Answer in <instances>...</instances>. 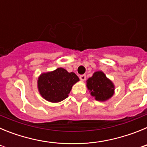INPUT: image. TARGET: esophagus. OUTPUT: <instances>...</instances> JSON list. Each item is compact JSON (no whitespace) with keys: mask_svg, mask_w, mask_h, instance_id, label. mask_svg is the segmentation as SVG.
Segmentation results:
<instances>
[{"mask_svg":"<svg viewBox=\"0 0 147 147\" xmlns=\"http://www.w3.org/2000/svg\"><path fill=\"white\" fill-rule=\"evenodd\" d=\"M80 79L81 81H85V80H86V76H85V75H81V76H80Z\"/></svg>","mask_w":147,"mask_h":147,"instance_id":"esophagus-1","label":"esophagus"}]
</instances>
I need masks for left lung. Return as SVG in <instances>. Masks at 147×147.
I'll return each instance as SVG.
<instances>
[{
  "mask_svg": "<svg viewBox=\"0 0 147 147\" xmlns=\"http://www.w3.org/2000/svg\"><path fill=\"white\" fill-rule=\"evenodd\" d=\"M87 88L95 99L105 102L114 94L115 86L102 71H96L87 80Z\"/></svg>",
  "mask_w": 147,
  "mask_h": 147,
  "instance_id": "obj_1",
  "label": "left lung"
}]
</instances>
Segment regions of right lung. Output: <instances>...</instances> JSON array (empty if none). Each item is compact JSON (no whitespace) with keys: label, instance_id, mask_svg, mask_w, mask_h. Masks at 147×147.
I'll use <instances>...</instances> for the list:
<instances>
[{"label":"right lung","instance_id":"right-lung-1","mask_svg":"<svg viewBox=\"0 0 147 147\" xmlns=\"http://www.w3.org/2000/svg\"><path fill=\"white\" fill-rule=\"evenodd\" d=\"M80 81L74 72L59 67L43 73L37 80V88L42 98L50 102H59L68 96L72 86Z\"/></svg>","mask_w":147,"mask_h":147}]
</instances>
